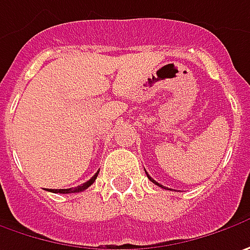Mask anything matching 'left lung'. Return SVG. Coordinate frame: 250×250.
I'll return each instance as SVG.
<instances>
[{
  "mask_svg": "<svg viewBox=\"0 0 250 250\" xmlns=\"http://www.w3.org/2000/svg\"><path fill=\"white\" fill-rule=\"evenodd\" d=\"M146 176H148V179L151 180V182H152V183H155V185H157V186H159V188H164V186H162V185H161V183H158V182H155V180L152 179V178H151V176H149V175H148V173H146Z\"/></svg>",
  "mask_w": 250,
  "mask_h": 250,
  "instance_id": "left-lung-1",
  "label": "left lung"
}]
</instances>
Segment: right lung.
Wrapping results in <instances>:
<instances>
[{
  "label": "right lung",
  "instance_id": "right-lung-1",
  "mask_svg": "<svg viewBox=\"0 0 250 250\" xmlns=\"http://www.w3.org/2000/svg\"><path fill=\"white\" fill-rule=\"evenodd\" d=\"M98 173H99V170L93 175L91 179L88 180V182H85L83 185H81V186H77V188H74V189H50L49 191H53V193H78V191H82V190L88 189L91 185H92L93 182H95V179L98 178Z\"/></svg>",
  "mask_w": 250,
  "mask_h": 250
}]
</instances>
